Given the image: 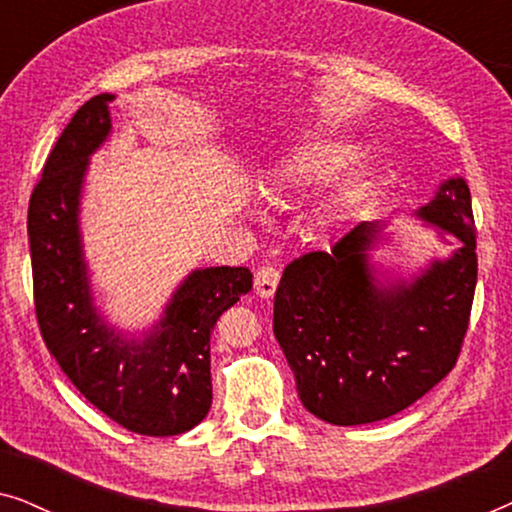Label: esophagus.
I'll return each mask as SVG.
<instances>
[{"label":"esophagus","instance_id":"esophagus-1","mask_svg":"<svg viewBox=\"0 0 512 512\" xmlns=\"http://www.w3.org/2000/svg\"><path fill=\"white\" fill-rule=\"evenodd\" d=\"M277 284H279V270L275 265H263L261 270L256 272L254 277V289L261 298H272L277 291Z\"/></svg>","mask_w":512,"mask_h":512}]
</instances>
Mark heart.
<instances>
[{
	"label": "heart",
	"mask_w": 512,
	"mask_h": 512,
	"mask_svg": "<svg viewBox=\"0 0 512 512\" xmlns=\"http://www.w3.org/2000/svg\"><path fill=\"white\" fill-rule=\"evenodd\" d=\"M347 149L342 144L326 142H303L277 160L272 170L270 193H300L326 179L335 167L342 163ZM354 200V179H342L321 198L317 207V219L324 226L340 221Z\"/></svg>",
	"instance_id": "obj_1"
}]
</instances>
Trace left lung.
<instances>
[{
  "label": "left lung",
  "instance_id": "obj_1",
  "mask_svg": "<svg viewBox=\"0 0 512 512\" xmlns=\"http://www.w3.org/2000/svg\"><path fill=\"white\" fill-rule=\"evenodd\" d=\"M417 216L457 237L459 249L410 282H382L370 265L368 251L384 240V223L373 221L284 268L272 328L300 401L328 424L396 415L457 363L478 282L466 181L447 179Z\"/></svg>",
  "mask_w": 512,
  "mask_h": 512
}]
</instances>
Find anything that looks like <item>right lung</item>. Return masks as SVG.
<instances>
[{
  "mask_svg": "<svg viewBox=\"0 0 512 512\" xmlns=\"http://www.w3.org/2000/svg\"><path fill=\"white\" fill-rule=\"evenodd\" d=\"M88 100L62 130L27 212L34 310L48 352L76 389L123 429L177 436L212 408L209 335L251 291L249 268L193 270L142 340L116 333L97 312L83 258L79 207L88 160L111 132L109 102Z\"/></svg>",
  "mask_w": 512,
  "mask_h": 512,
  "instance_id": "obj_1",
  "label": "right lung"
}]
</instances>
